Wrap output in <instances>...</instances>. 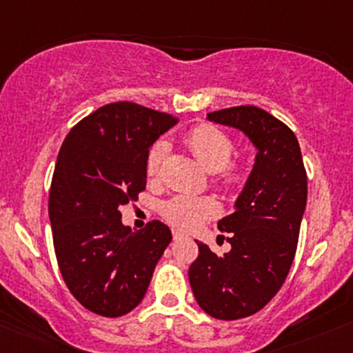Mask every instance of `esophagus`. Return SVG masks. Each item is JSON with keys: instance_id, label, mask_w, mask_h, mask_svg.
<instances>
[{"instance_id": "esophagus-1", "label": "esophagus", "mask_w": 353, "mask_h": 353, "mask_svg": "<svg viewBox=\"0 0 353 353\" xmlns=\"http://www.w3.org/2000/svg\"><path fill=\"white\" fill-rule=\"evenodd\" d=\"M172 238H174V239H176V241H177V239H183V238H184V234H183V233H181V231L174 230V231H172Z\"/></svg>"}]
</instances>
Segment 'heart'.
Instances as JSON below:
<instances>
[{
    "mask_svg": "<svg viewBox=\"0 0 353 353\" xmlns=\"http://www.w3.org/2000/svg\"><path fill=\"white\" fill-rule=\"evenodd\" d=\"M185 145L209 172H218V183L228 191H236L246 181L248 174L245 165L239 162L236 164L230 162L234 154V142L224 130L209 123H201L185 135ZM165 154H168V144L162 141L156 142L147 152L145 172L150 179L157 177ZM161 212L172 226L192 231L204 221L218 216L219 204L212 197L174 196L162 204Z\"/></svg>",
    "mask_w": 353,
    "mask_h": 353,
    "instance_id": "b5f03b06",
    "label": "heart"
}]
</instances>
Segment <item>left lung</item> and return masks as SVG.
Wrapping results in <instances>:
<instances>
[{
	"mask_svg": "<svg viewBox=\"0 0 353 353\" xmlns=\"http://www.w3.org/2000/svg\"><path fill=\"white\" fill-rule=\"evenodd\" d=\"M208 120L241 130L258 150L234 211L218 223L231 233V251L218 256L196 241L199 254L189 268L199 307L218 320H238L259 312L288 276L307 206V170L296 135L263 108H223Z\"/></svg>",
	"mask_w": 353,
	"mask_h": 353,
	"instance_id": "8db88e82",
	"label": "left lung"
}]
</instances>
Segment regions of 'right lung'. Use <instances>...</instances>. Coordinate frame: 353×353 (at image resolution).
<instances>
[{
  "label": "right lung",
  "instance_id": "1",
  "mask_svg": "<svg viewBox=\"0 0 353 353\" xmlns=\"http://www.w3.org/2000/svg\"><path fill=\"white\" fill-rule=\"evenodd\" d=\"M177 122L115 102L80 120L61 144L48 199L53 246L70 293L97 315L132 312L172 239L161 221L141 231L123 226L119 206L144 191L147 152Z\"/></svg>",
  "mask_w": 353,
  "mask_h": 353
}]
</instances>
